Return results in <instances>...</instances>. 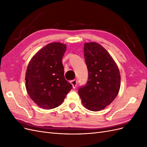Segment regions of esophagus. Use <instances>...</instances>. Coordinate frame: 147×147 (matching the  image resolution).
Instances as JSON below:
<instances>
[{
  "instance_id": "34e87169",
  "label": "esophagus",
  "mask_w": 147,
  "mask_h": 147,
  "mask_svg": "<svg viewBox=\"0 0 147 147\" xmlns=\"http://www.w3.org/2000/svg\"><path fill=\"white\" fill-rule=\"evenodd\" d=\"M77 83H78V82H77V79H75V80H72V81H70V83L72 84L74 88H76Z\"/></svg>"
}]
</instances>
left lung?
Instances as JSON below:
<instances>
[{
	"instance_id": "8db88e82",
	"label": "left lung",
	"mask_w": 147,
	"mask_h": 147,
	"mask_svg": "<svg viewBox=\"0 0 147 147\" xmlns=\"http://www.w3.org/2000/svg\"><path fill=\"white\" fill-rule=\"evenodd\" d=\"M84 56L88 70L86 84L78 88L85 107L97 112L113 101L120 88L119 69L113 58L100 44H84Z\"/></svg>"
}]
</instances>
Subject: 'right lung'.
Instances as JSON below:
<instances>
[{
  "label": "right lung",
  "instance_id": "1",
  "mask_svg": "<svg viewBox=\"0 0 147 147\" xmlns=\"http://www.w3.org/2000/svg\"><path fill=\"white\" fill-rule=\"evenodd\" d=\"M65 44L49 43L35 54L26 73V88L35 104L44 109L59 106L72 85L64 78L62 59Z\"/></svg>",
  "mask_w": 147,
  "mask_h": 147
}]
</instances>
